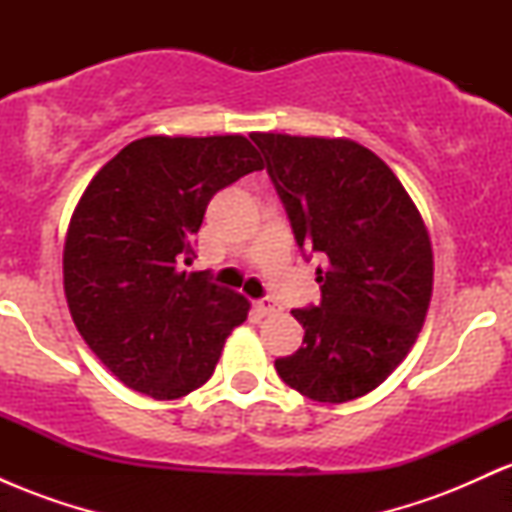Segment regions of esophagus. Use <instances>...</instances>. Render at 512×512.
Wrapping results in <instances>:
<instances>
[{
  "mask_svg": "<svg viewBox=\"0 0 512 512\" xmlns=\"http://www.w3.org/2000/svg\"><path fill=\"white\" fill-rule=\"evenodd\" d=\"M257 310H260L262 315H274L279 308H276L272 298H262V301H257Z\"/></svg>",
  "mask_w": 512,
  "mask_h": 512,
  "instance_id": "34e87169",
  "label": "esophagus"
}]
</instances>
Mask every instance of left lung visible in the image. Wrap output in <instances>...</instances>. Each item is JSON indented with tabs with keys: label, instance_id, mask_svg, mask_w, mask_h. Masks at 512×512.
<instances>
[{
	"label": "left lung",
	"instance_id": "obj_1",
	"mask_svg": "<svg viewBox=\"0 0 512 512\" xmlns=\"http://www.w3.org/2000/svg\"><path fill=\"white\" fill-rule=\"evenodd\" d=\"M303 252H317L322 301L291 310L303 346L276 358L279 378L315 402L368 395L424 327L433 291L426 223L397 175L351 139L255 132Z\"/></svg>",
	"mask_w": 512,
	"mask_h": 512
}]
</instances>
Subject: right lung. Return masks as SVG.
I'll return each mask as SVG.
<instances>
[{
  "label": "right lung",
  "mask_w": 512,
  "mask_h": 512,
  "mask_svg": "<svg viewBox=\"0 0 512 512\" xmlns=\"http://www.w3.org/2000/svg\"><path fill=\"white\" fill-rule=\"evenodd\" d=\"M262 168L240 134L144 137L88 182L64 238V296L88 349L127 387L178 399L211 378L250 303L182 262L209 199Z\"/></svg>",
  "instance_id": "obj_1"
}]
</instances>
